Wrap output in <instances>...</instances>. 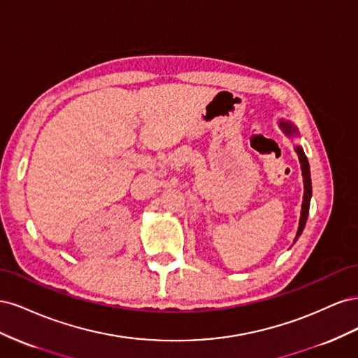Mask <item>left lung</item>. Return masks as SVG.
Instances as JSON below:
<instances>
[{"label": "left lung", "mask_w": 358, "mask_h": 358, "mask_svg": "<svg viewBox=\"0 0 358 358\" xmlns=\"http://www.w3.org/2000/svg\"><path fill=\"white\" fill-rule=\"evenodd\" d=\"M278 127L280 128L288 138H294V137H300L299 128L292 124L291 121H287V119H279L278 121ZM296 152L299 155V161H300V169H301V176H303V201H301V210H300V220H299V229L294 237V243L297 242L299 237L301 236L303 230H305V225L308 221V215H309V206H310V199H312V180H310V167H309V161L305 155V150L300 145H296Z\"/></svg>", "instance_id": "obj_1"}]
</instances>
